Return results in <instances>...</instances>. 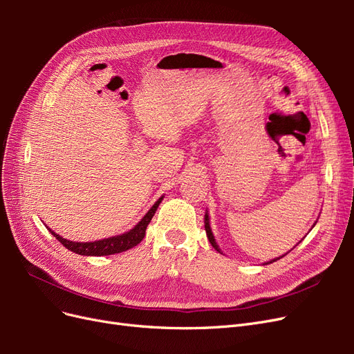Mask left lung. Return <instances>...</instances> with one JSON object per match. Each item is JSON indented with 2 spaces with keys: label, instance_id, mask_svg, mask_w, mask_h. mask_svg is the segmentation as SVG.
<instances>
[{
  "label": "left lung",
  "instance_id": "8db88e82",
  "mask_svg": "<svg viewBox=\"0 0 354 354\" xmlns=\"http://www.w3.org/2000/svg\"><path fill=\"white\" fill-rule=\"evenodd\" d=\"M205 232H207V236H208V239H209L211 245H212L214 248H216L218 252H221V251H220V248H218L217 242H216V239H214V234H212V232H211V227H209V217H208V212L205 214ZM282 257H283V255H282ZM282 257H277V259H274V260H270L269 263H266V264H270V263H273V261H277V260H279V259H282Z\"/></svg>",
  "mask_w": 354,
  "mask_h": 354
}]
</instances>
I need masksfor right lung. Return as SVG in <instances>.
Returning a JSON list of instances; mask_svg holds the SVG:
<instances>
[{
  "mask_svg": "<svg viewBox=\"0 0 354 354\" xmlns=\"http://www.w3.org/2000/svg\"><path fill=\"white\" fill-rule=\"evenodd\" d=\"M164 199L159 198L155 203L153 207L146 212V216L138 221L136 226L130 230V232H125L122 234H118V236H112V238H106V239H100V241H94V242H73V241H68L65 238H62L60 234L55 233L51 229H48L51 232L53 236H55L65 248L71 250L72 252H77L80 255H112V254H118V252H122L133 248L137 243H140L142 239L145 238L146 234V227L147 224L151 223L152 217L155 216V212L159 207L160 201Z\"/></svg>",
  "mask_w": 354,
  "mask_h": 354,
  "instance_id": "obj_1",
  "label": "right lung"
}]
</instances>
